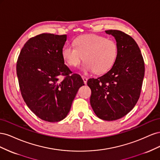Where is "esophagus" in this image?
I'll return each instance as SVG.
<instances>
[{"label": "esophagus", "instance_id": "1", "mask_svg": "<svg viewBox=\"0 0 160 160\" xmlns=\"http://www.w3.org/2000/svg\"><path fill=\"white\" fill-rule=\"evenodd\" d=\"M82 79H83V82H84V83L85 84H86L87 83V82H88V77H85V76H82Z\"/></svg>", "mask_w": 160, "mask_h": 160}]
</instances>
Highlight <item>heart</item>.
I'll list each match as a JSON object with an SVG mask.
<instances>
[{"mask_svg": "<svg viewBox=\"0 0 160 160\" xmlns=\"http://www.w3.org/2000/svg\"><path fill=\"white\" fill-rule=\"evenodd\" d=\"M75 47L65 46L62 56L67 65L77 67L83 59V69L103 74L113 66L118 59L119 49L115 41L95 34L77 37Z\"/></svg>", "mask_w": 160, "mask_h": 160, "instance_id": "heart-1", "label": "heart"}]
</instances>
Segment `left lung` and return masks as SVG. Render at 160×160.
<instances>
[{
	"label": "left lung",
	"instance_id": "obj_1",
	"mask_svg": "<svg viewBox=\"0 0 160 160\" xmlns=\"http://www.w3.org/2000/svg\"><path fill=\"white\" fill-rule=\"evenodd\" d=\"M115 38L118 59L108 72L89 79L90 103L96 115L105 121L123 118L132 110L139 98L145 65L139 48L133 38L118 30L105 31Z\"/></svg>",
	"mask_w": 160,
	"mask_h": 160
}]
</instances>
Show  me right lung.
<instances>
[{"label":"right lung","instance_id":"1","mask_svg":"<svg viewBox=\"0 0 160 160\" xmlns=\"http://www.w3.org/2000/svg\"><path fill=\"white\" fill-rule=\"evenodd\" d=\"M67 35L42 33L28 39L17 62L22 98L40 119L58 122L65 118L79 89L81 76L64 62L62 49ZM64 77L62 78V76Z\"/></svg>","mask_w":160,"mask_h":160}]
</instances>
